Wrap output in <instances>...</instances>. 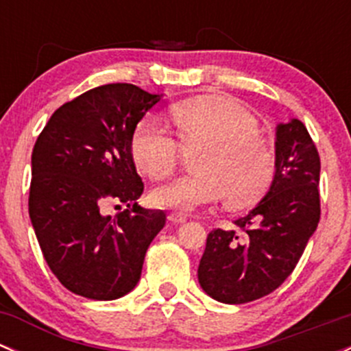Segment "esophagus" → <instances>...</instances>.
<instances>
[{
  "instance_id": "esophagus-1",
  "label": "esophagus",
  "mask_w": 351,
  "mask_h": 351,
  "mask_svg": "<svg viewBox=\"0 0 351 351\" xmlns=\"http://www.w3.org/2000/svg\"><path fill=\"white\" fill-rule=\"evenodd\" d=\"M168 221L173 222V224H183V222L186 221V215L180 214V212H169Z\"/></svg>"
}]
</instances>
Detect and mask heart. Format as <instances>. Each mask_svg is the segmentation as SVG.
I'll return each mask as SVG.
<instances>
[{
  "label": "heart",
  "mask_w": 351,
  "mask_h": 351,
  "mask_svg": "<svg viewBox=\"0 0 351 351\" xmlns=\"http://www.w3.org/2000/svg\"><path fill=\"white\" fill-rule=\"evenodd\" d=\"M169 119L183 151H193L190 169L195 173L161 183L151 192L156 207L192 212L224 198L231 208L256 204L275 176V156L256 119L228 97L193 98L173 105ZM137 168L151 178H162L180 158L176 141L154 120H144L130 139Z\"/></svg>",
  "instance_id": "obj_1"
}]
</instances>
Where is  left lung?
<instances>
[{
    "label": "left lung",
    "instance_id": "obj_1",
    "mask_svg": "<svg viewBox=\"0 0 351 351\" xmlns=\"http://www.w3.org/2000/svg\"><path fill=\"white\" fill-rule=\"evenodd\" d=\"M321 161L300 120L275 129V176L265 197L234 224L208 232L198 284L212 299L244 304L285 282L319 222Z\"/></svg>",
    "mask_w": 351,
    "mask_h": 351
}]
</instances>
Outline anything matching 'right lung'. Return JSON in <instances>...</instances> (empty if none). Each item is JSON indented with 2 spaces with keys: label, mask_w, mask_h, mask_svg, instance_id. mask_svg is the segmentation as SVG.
<instances>
[{
  "label": "right lung",
  "mask_w": 351,
  "mask_h": 351,
  "mask_svg": "<svg viewBox=\"0 0 351 351\" xmlns=\"http://www.w3.org/2000/svg\"><path fill=\"white\" fill-rule=\"evenodd\" d=\"M161 98L127 83L93 88L56 110L35 143L28 214L49 268L73 293H129L165 228V212L137 205L144 183L130 153L137 123ZM107 201L131 208L105 216Z\"/></svg>",
  "instance_id": "1"
}]
</instances>
